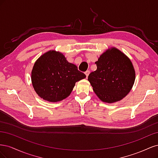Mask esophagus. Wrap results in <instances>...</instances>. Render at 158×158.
Listing matches in <instances>:
<instances>
[{
  "label": "esophagus",
  "mask_w": 158,
  "mask_h": 158,
  "mask_svg": "<svg viewBox=\"0 0 158 158\" xmlns=\"http://www.w3.org/2000/svg\"><path fill=\"white\" fill-rule=\"evenodd\" d=\"M89 73H90L89 70H87V71L85 72V76H86V78H88V76Z\"/></svg>",
  "instance_id": "1"
}]
</instances>
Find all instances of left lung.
Masks as SVG:
<instances>
[{"instance_id": "8db88e82", "label": "left lung", "mask_w": 158, "mask_h": 158, "mask_svg": "<svg viewBox=\"0 0 158 158\" xmlns=\"http://www.w3.org/2000/svg\"><path fill=\"white\" fill-rule=\"evenodd\" d=\"M97 70L88 76L94 92L103 102L125 98L132 88L135 71L131 60L116 48L107 50L95 63Z\"/></svg>"}]
</instances>
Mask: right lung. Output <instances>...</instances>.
Returning <instances> with one entry per match:
<instances>
[{
    "mask_svg": "<svg viewBox=\"0 0 158 158\" xmlns=\"http://www.w3.org/2000/svg\"><path fill=\"white\" fill-rule=\"evenodd\" d=\"M85 78L77 66L59 52L50 51L41 56L31 72V82L39 96L51 102L67 98L75 83Z\"/></svg>",
    "mask_w": 158,
    "mask_h": 158,
    "instance_id": "add662e5",
    "label": "right lung"
}]
</instances>
